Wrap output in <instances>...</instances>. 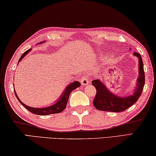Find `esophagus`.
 <instances>
[{"label": "esophagus", "mask_w": 156, "mask_h": 156, "mask_svg": "<svg viewBox=\"0 0 156 156\" xmlns=\"http://www.w3.org/2000/svg\"><path fill=\"white\" fill-rule=\"evenodd\" d=\"M90 83V80H89L87 76H84L82 78H81V84L83 85H87Z\"/></svg>", "instance_id": "34e87169"}]
</instances>
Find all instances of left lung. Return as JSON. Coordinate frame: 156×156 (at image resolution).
I'll use <instances>...</instances> for the list:
<instances>
[{
	"instance_id": "1",
	"label": "left lung",
	"mask_w": 156,
	"mask_h": 156,
	"mask_svg": "<svg viewBox=\"0 0 156 156\" xmlns=\"http://www.w3.org/2000/svg\"><path fill=\"white\" fill-rule=\"evenodd\" d=\"M133 55L137 57L139 60V76L137 80V85L132 95L119 96L111 92L105 87L104 83L100 80L91 81L92 85L96 90V94L93 101V104L96 109L101 111L119 112L128 109L130 106L137 102L142 93L145 83V76L143 66L142 59L138 53H134Z\"/></svg>"
}]
</instances>
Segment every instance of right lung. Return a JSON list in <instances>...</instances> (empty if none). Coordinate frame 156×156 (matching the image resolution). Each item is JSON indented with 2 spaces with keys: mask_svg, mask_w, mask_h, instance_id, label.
Returning a JSON list of instances; mask_svg holds the SVG:
<instances>
[{
  "mask_svg": "<svg viewBox=\"0 0 156 156\" xmlns=\"http://www.w3.org/2000/svg\"><path fill=\"white\" fill-rule=\"evenodd\" d=\"M44 42H45V41H44ZM42 43H43V41H41V42L39 43V44H42ZM31 50H32V49L30 48V49H28V51H26V52H25L23 55H21L20 59H19V62ZM80 83H79L78 81H74V82L70 83L68 86H66V87L65 88V91H63L62 94L61 95V96H60V98H59L58 101H57L55 103H54L53 105H52L51 106H48V107H46V108H42L30 107V106L24 104V103L22 102V101L20 99H19V96H17L16 93V91L14 90V94H15V96H16V97L17 98V99H18L19 102L21 103L22 105L24 106L26 109H27L32 113L35 114V115H51V114H56V113H60L61 112H62V111L65 109L66 105V104H67L69 95H70L71 91L75 90V89H76L77 87H80Z\"/></svg>",
  "mask_w": 156,
  "mask_h": 156,
  "instance_id": "add662e5",
  "label": "right lung"
}]
</instances>
